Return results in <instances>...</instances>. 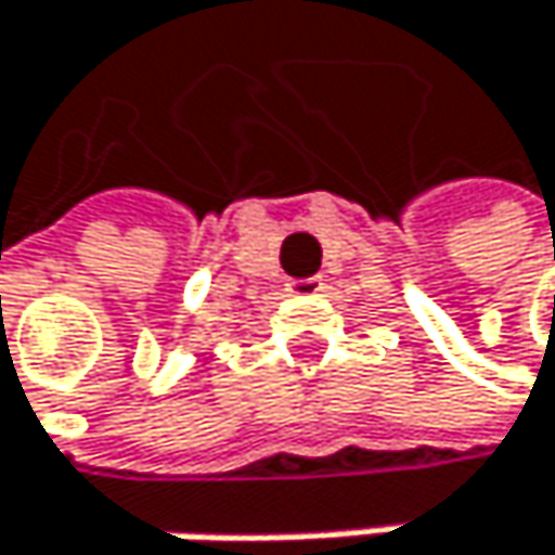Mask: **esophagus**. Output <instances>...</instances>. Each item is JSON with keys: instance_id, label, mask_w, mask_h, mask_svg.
Wrapping results in <instances>:
<instances>
[{"instance_id": "obj_1", "label": "esophagus", "mask_w": 555, "mask_h": 555, "mask_svg": "<svg viewBox=\"0 0 555 555\" xmlns=\"http://www.w3.org/2000/svg\"><path fill=\"white\" fill-rule=\"evenodd\" d=\"M286 293H293V296H315V293H323V275H302V280H286Z\"/></svg>"}]
</instances>
